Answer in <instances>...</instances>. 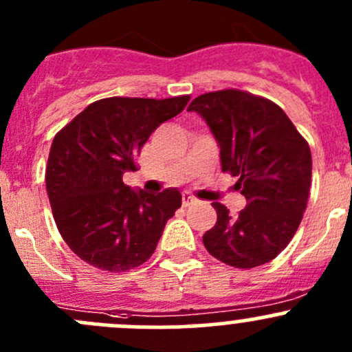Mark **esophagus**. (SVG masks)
<instances>
[{"label":"esophagus","instance_id":"34e87169","mask_svg":"<svg viewBox=\"0 0 352 352\" xmlns=\"http://www.w3.org/2000/svg\"><path fill=\"white\" fill-rule=\"evenodd\" d=\"M196 202H197V199L194 196H190V194H187V192L182 194V206H184V208L196 204Z\"/></svg>","mask_w":352,"mask_h":352}]
</instances>
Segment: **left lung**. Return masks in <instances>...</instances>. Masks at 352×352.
I'll list each match as a JSON object with an SVG mask.
<instances>
[{"label":"left lung","mask_w":352,"mask_h":352,"mask_svg":"<svg viewBox=\"0 0 352 352\" xmlns=\"http://www.w3.org/2000/svg\"><path fill=\"white\" fill-rule=\"evenodd\" d=\"M208 122L219 144L223 172L236 177L247 206L232 216L212 202L216 225L206 250L225 264L250 269L271 262L291 242L307 209L311 153L285 110L248 91L228 88L199 95L189 109Z\"/></svg>","instance_id":"8db88e82"}]
</instances>
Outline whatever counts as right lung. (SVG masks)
Wrapping results in <instances>:
<instances>
[{
	"label": "right lung",
	"instance_id": "add662e5",
	"mask_svg": "<svg viewBox=\"0 0 352 352\" xmlns=\"http://www.w3.org/2000/svg\"><path fill=\"white\" fill-rule=\"evenodd\" d=\"M189 100V95L102 98L56 134L45 187L56 226L81 261L124 272L153 255L182 196L177 189L136 192L122 175L138 170L136 156L151 133L179 116Z\"/></svg>",
	"mask_w": 352,
	"mask_h": 352
}]
</instances>
